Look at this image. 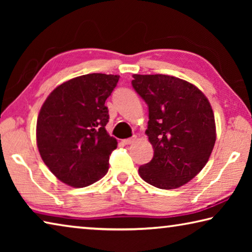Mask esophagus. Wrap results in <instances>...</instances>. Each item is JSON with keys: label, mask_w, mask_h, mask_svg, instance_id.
Wrapping results in <instances>:
<instances>
[{"label": "esophagus", "mask_w": 252, "mask_h": 252, "mask_svg": "<svg viewBox=\"0 0 252 252\" xmlns=\"http://www.w3.org/2000/svg\"><path fill=\"white\" fill-rule=\"evenodd\" d=\"M135 140H136V136L133 135V136H132V138L123 140V142H125V144H132V143H133V142L135 141Z\"/></svg>", "instance_id": "obj_1"}]
</instances>
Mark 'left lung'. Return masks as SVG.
<instances>
[{
  "label": "left lung",
  "instance_id": "left-lung-1",
  "mask_svg": "<svg viewBox=\"0 0 252 252\" xmlns=\"http://www.w3.org/2000/svg\"><path fill=\"white\" fill-rule=\"evenodd\" d=\"M132 87L149 108L146 134L152 160L139 168L149 185L176 189L204 168L216 142L210 102L195 87L176 76L133 74Z\"/></svg>",
  "mask_w": 252,
  "mask_h": 252
}]
</instances>
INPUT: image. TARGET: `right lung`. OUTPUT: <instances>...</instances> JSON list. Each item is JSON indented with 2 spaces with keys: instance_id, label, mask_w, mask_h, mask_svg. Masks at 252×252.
Segmentation results:
<instances>
[{
  "instance_id": "right-lung-1",
  "label": "right lung",
  "mask_w": 252,
  "mask_h": 252,
  "mask_svg": "<svg viewBox=\"0 0 252 252\" xmlns=\"http://www.w3.org/2000/svg\"><path fill=\"white\" fill-rule=\"evenodd\" d=\"M119 75L91 73L60 84L46 97L36 122V144L60 181L83 188L105 176L118 142L105 130V100Z\"/></svg>"
}]
</instances>
